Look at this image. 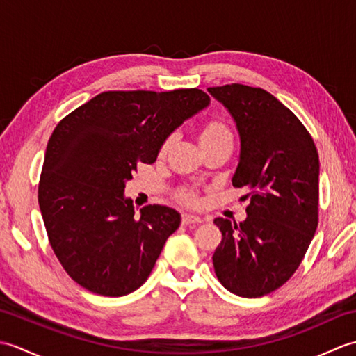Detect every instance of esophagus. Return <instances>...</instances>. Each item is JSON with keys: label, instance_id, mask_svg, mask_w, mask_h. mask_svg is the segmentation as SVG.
Segmentation results:
<instances>
[{"label": "esophagus", "instance_id": "esophagus-1", "mask_svg": "<svg viewBox=\"0 0 356 356\" xmlns=\"http://www.w3.org/2000/svg\"><path fill=\"white\" fill-rule=\"evenodd\" d=\"M203 220L199 216H194V214H184L182 216V223L184 225H199Z\"/></svg>", "mask_w": 356, "mask_h": 356}]
</instances>
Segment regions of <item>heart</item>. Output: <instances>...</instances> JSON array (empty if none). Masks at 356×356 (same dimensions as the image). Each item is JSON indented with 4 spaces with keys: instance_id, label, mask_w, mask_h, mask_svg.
I'll return each instance as SVG.
<instances>
[{
    "instance_id": "1",
    "label": "heart",
    "mask_w": 356,
    "mask_h": 356,
    "mask_svg": "<svg viewBox=\"0 0 356 356\" xmlns=\"http://www.w3.org/2000/svg\"><path fill=\"white\" fill-rule=\"evenodd\" d=\"M229 136H231L229 128L226 127L223 122H220V120H209V122H207L205 125L200 128L199 139H200V143H208V142H213V140L222 139V138H229ZM170 143H171V139H166L163 142L162 153H165V151L168 149ZM184 200L188 202V203H194L195 202L194 194L185 193L184 194Z\"/></svg>"
}]
</instances>
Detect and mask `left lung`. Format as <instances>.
<instances>
[{
	"label": "left lung",
	"instance_id": "obj_1",
	"mask_svg": "<svg viewBox=\"0 0 356 356\" xmlns=\"http://www.w3.org/2000/svg\"><path fill=\"white\" fill-rule=\"evenodd\" d=\"M208 92L237 125L232 185L251 199L243 222L214 220L222 231L214 270L229 292L263 297L293 275L318 226V151L298 118L266 90L229 84Z\"/></svg>",
	"mask_w": 356,
	"mask_h": 356
}]
</instances>
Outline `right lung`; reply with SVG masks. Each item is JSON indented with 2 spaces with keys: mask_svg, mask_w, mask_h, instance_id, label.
Listing matches in <instances>:
<instances>
[{
  "mask_svg": "<svg viewBox=\"0 0 356 356\" xmlns=\"http://www.w3.org/2000/svg\"><path fill=\"white\" fill-rule=\"evenodd\" d=\"M208 105L209 96L199 88L104 92L53 130L38 202L53 252L87 291L122 297L147 282L180 214L148 205L136 216L125 184Z\"/></svg>",
  "mask_w": 356,
  "mask_h": 356,
  "instance_id": "add662e5",
  "label": "right lung"
}]
</instances>
